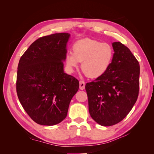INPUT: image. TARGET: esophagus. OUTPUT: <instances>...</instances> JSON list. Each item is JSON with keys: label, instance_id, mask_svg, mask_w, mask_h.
Masks as SVG:
<instances>
[{"label": "esophagus", "instance_id": "obj_1", "mask_svg": "<svg viewBox=\"0 0 154 154\" xmlns=\"http://www.w3.org/2000/svg\"><path fill=\"white\" fill-rule=\"evenodd\" d=\"M85 82L82 81V80H80V89L83 90L85 88Z\"/></svg>", "mask_w": 154, "mask_h": 154}]
</instances>
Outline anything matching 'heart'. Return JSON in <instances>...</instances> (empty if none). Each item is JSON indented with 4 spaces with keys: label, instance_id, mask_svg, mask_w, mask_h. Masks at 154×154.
<instances>
[{
    "label": "heart",
    "instance_id": "obj_1",
    "mask_svg": "<svg viewBox=\"0 0 154 154\" xmlns=\"http://www.w3.org/2000/svg\"><path fill=\"white\" fill-rule=\"evenodd\" d=\"M114 57V50L107 43L91 38L76 41L72 46V53L66 56V63L70 70L73 71L81 62V69L91 78L101 76L109 68Z\"/></svg>",
    "mask_w": 154,
    "mask_h": 154
}]
</instances>
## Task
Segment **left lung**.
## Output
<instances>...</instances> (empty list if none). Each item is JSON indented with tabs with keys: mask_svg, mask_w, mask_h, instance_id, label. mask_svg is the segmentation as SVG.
Returning <instances> with one entry per match:
<instances>
[{
	"mask_svg": "<svg viewBox=\"0 0 154 154\" xmlns=\"http://www.w3.org/2000/svg\"><path fill=\"white\" fill-rule=\"evenodd\" d=\"M114 57L101 76L85 85L88 111L101 126L122 121L137 101L139 89V62L130 49L119 42L112 43Z\"/></svg>",
	"mask_w": 154,
	"mask_h": 154,
	"instance_id": "8db88e82",
	"label": "left lung"
}]
</instances>
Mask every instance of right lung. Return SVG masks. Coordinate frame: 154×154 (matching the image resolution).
<instances>
[{"label": "right lung", "instance_id": "add662e5", "mask_svg": "<svg viewBox=\"0 0 154 154\" xmlns=\"http://www.w3.org/2000/svg\"><path fill=\"white\" fill-rule=\"evenodd\" d=\"M69 37V33L62 32L39 38L18 63V100L29 117L41 125L52 126L62 122L78 91V80L63 71Z\"/></svg>", "mask_w": 154, "mask_h": 154}]
</instances>
